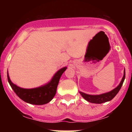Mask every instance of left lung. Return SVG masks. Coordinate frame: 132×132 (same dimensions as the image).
Masks as SVG:
<instances>
[{"instance_id":"8db88e82","label":"left lung","mask_w":132,"mask_h":132,"mask_svg":"<svg viewBox=\"0 0 132 132\" xmlns=\"http://www.w3.org/2000/svg\"><path fill=\"white\" fill-rule=\"evenodd\" d=\"M125 70H124V75L123 78H122L121 81V82L119 83V84L118 85L115 89H114L112 90V91L107 92V93L98 94V95H92V94H86V93L81 91H79V93L86 100L90 102V103L100 104V103H105V102H109V101L112 100L116 96V95L118 94V92L120 90V89L121 88V86L122 85H123L124 80H125Z\"/></svg>"}]
</instances>
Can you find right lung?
Listing matches in <instances>:
<instances>
[{
    "instance_id": "1",
    "label": "right lung",
    "mask_w": 132,
    "mask_h": 132,
    "mask_svg": "<svg viewBox=\"0 0 132 132\" xmlns=\"http://www.w3.org/2000/svg\"><path fill=\"white\" fill-rule=\"evenodd\" d=\"M67 69L64 67L58 70L49 82L40 87L32 89H24L13 84L9 78L7 71V80L9 85L16 95L25 102L32 105H44L50 102L56 93L59 79L61 75Z\"/></svg>"
}]
</instances>
